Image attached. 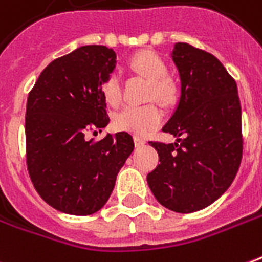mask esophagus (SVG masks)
<instances>
[{
	"label": "esophagus",
	"instance_id": "obj_1",
	"mask_svg": "<svg viewBox=\"0 0 262 262\" xmlns=\"http://www.w3.org/2000/svg\"><path fill=\"white\" fill-rule=\"evenodd\" d=\"M133 140H135V146H136V147H142V146L146 143V140H144V139H142V137H139V136L133 137Z\"/></svg>",
	"mask_w": 262,
	"mask_h": 262
}]
</instances>
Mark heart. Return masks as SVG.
Instances as JSON below:
<instances>
[{
  "label": "heart",
  "mask_w": 262,
  "mask_h": 262,
  "mask_svg": "<svg viewBox=\"0 0 262 262\" xmlns=\"http://www.w3.org/2000/svg\"><path fill=\"white\" fill-rule=\"evenodd\" d=\"M129 67L150 80L149 100L156 99L164 106H171L180 96V88L174 79L167 76L169 68L151 51H142L132 56ZM100 93L106 103L116 106L122 99V85L115 72L109 74L100 83ZM163 113L156 105L125 106L113 116V126L120 132H127L135 136H146L162 125Z\"/></svg>",
  "instance_id": "heart-1"
}]
</instances>
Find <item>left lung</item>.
I'll return each mask as SVG.
<instances>
[{"label":"left lung","mask_w":262,"mask_h":262,"mask_svg":"<svg viewBox=\"0 0 262 262\" xmlns=\"http://www.w3.org/2000/svg\"><path fill=\"white\" fill-rule=\"evenodd\" d=\"M171 58L182 95L163 132L176 143L150 142L159 153L147 174L156 200L176 213H194L224 194L243 157L237 83L214 55L177 42Z\"/></svg>","instance_id":"8db88e82"}]
</instances>
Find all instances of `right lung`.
<instances>
[{
    "label": "right lung",
    "instance_id": "add662e5",
    "mask_svg": "<svg viewBox=\"0 0 262 262\" xmlns=\"http://www.w3.org/2000/svg\"><path fill=\"white\" fill-rule=\"evenodd\" d=\"M116 65L103 45H86L55 59L31 89L25 113L27 167L43 201L62 213L89 215L111 197L135 143L126 132L86 140L109 123L100 83Z\"/></svg>",
    "mask_w": 262,
    "mask_h": 262
}]
</instances>
